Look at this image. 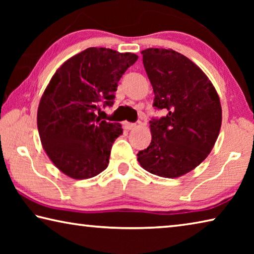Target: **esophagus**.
Segmentation results:
<instances>
[{
  "instance_id": "esophagus-1",
  "label": "esophagus",
  "mask_w": 254,
  "mask_h": 254,
  "mask_svg": "<svg viewBox=\"0 0 254 254\" xmlns=\"http://www.w3.org/2000/svg\"><path fill=\"white\" fill-rule=\"evenodd\" d=\"M136 127L135 123H130V122H123V127L126 130H133Z\"/></svg>"
}]
</instances>
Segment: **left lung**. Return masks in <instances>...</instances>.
I'll list each match as a JSON object with an SVG mask.
<instances>
[{"instance_id":"1","label":"left lung","mask_w":254,"mask_h":254,"mask_svg":"<svg viewBox=\"0 0 254 254\" xmlns=\"http://www.w3.org/2000/svg\"><path fill=\"white\" fill-rule=\"evenodd\" d=\"M154 93L153 106L165 117L150 121L151 143L137 161L159 177L177 178L203 162L216 142L222 107L216 89L200 68L173 49L141 51Z\"/></svg>"}]
</instances>
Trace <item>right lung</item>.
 I'll return each mask as SVG.
<instances>
[{"mask_svg": "<svg viewBox=\"0 0 254 254\" xmlns=\"http://www.w3.org/2000/svg\"><path fill=\"white\" fill-rule=\"evenodd\" d=\"M137 60L131 53L87 48L56 70L38 107L40 141L54 165L72 179L95 177L109 166L120 123L102 121L95 112L111 106L118 83Z\"/></svg>", "mask_w": 254, "mask_h": 254, "instance_id": "1", "label": "right lung"}]
</instances>
